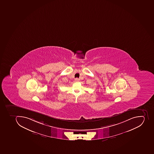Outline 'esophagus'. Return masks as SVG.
<instances>
[{"instance_id":"1","label":"esophagus","mask_w":154,"mask_h":154,"mask_svg":"<svg viewBox=\"0 0 154 154\" xmlns=\"http://www.w3.org/2000/svg\"><path fill=\"white\" fill-rule=\"evenodd\" d=\"M75 82H78L79 80V79H78V78H76V79H75Z\"/></svg>"}]
</instances>
